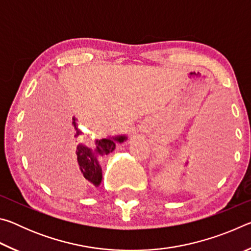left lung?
<instances>
[{
  "label": "left lung",
  "instance_id": "left-lung-1",
  "mask_svg": "<svg viewBox=\"0 0 251 251\" xmlns=\"http://www.w3.org/2000/svg\"><path fill=\"white\" fill-rule=\"evenodd\" d=\"M202 157V156H201ZM206 158V163H204V158ZM210 166V158H209V156L208 155H206V156H203V161H201V164H198V166H196V168H194V171L195 172H201V171H206V169H208L207 167H209Z\"/></svg>",
  "mask_w": 251,
  "mask_h": 251
}]
</instances>
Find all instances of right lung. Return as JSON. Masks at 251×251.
I'll use <instances>...</instances> for the list:
<instances>
[{
  "label": "right lung",
  "mask_w": 251,
  "mask_h": 251,
  "mask_svg": "<svg viewBox=\"0 0 251 251\" xmlns=\"http://www.w3.org/2000/svg\"><path fill=\"white\" fill-rule=\"evenodd\" d=\"M70 122L71 129L75 131V136H78L83 134L77 128L76 125L75 117L72 118ZM127 139L126 136H116V137H105L100 139H96V148L94 151L88 146H85L83 144H79L76 148L75 154L77 156V171L83 175L86 179L92 181L95 186H99L103 178V174H101V167L99 163V156L107 155L112 152L116 147V143H123Z\"/></svg>",
  "instance_id": "right-lung-1"
}]
</instances>
